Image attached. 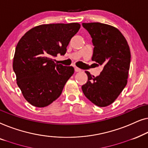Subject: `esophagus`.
Listing matches in <instances>:
<instances>
[{"mask_svg": "<svg viewBox=\"0 0 148 148\" xmlns=\"http://www.w3.org/2000/svg\"><path fill=\"white\" fill-rule=\"evenodd\" d=\"M74 70H75V72H82V70L80 69V68H77V67H75V68H74Z\"/></svg>", "mask_w": 148, "mask_h": 148, "instance_id": "esophagus-1", "label": "esophagus"}]
</instances>
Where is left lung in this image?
I'll return each mask as SVG.
<instances>
[{
	"instance_id": "1",
	"label": "left lung",
	"mask_w": 148,
	"mask_h": 148,
	"mask_svg": "<svg viewBox=\"0 0 148 148\" xmlns=\"http://www.w3.org/2000/svg\"><path fill=\"white\" fill-rule=\"evenodd\" d=\"M82 26L92 39V60L103 66L97 77L86 71L88 81L82 85V92L98 107H107L115 101L127 83L130 47L122 33L113 26L101 23H83Z\"/></svg>"
}]
</instances>
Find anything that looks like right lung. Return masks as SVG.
Returning <instances> with one entry per match:
<instances>
[{
	"instance_id": "right-lung-1",
	"label": "right lung",
	"mask_w": 148,
	"mask_h": 148,
	"mask_svg": "<svg viewBox=\"0 0 148 148\" xmlns=\"http://www.w3.org/2000/svg\"><path fill=\"white\" fill-rule=\"evenodd\" d=\"M80 27L77 23L41 25L28 31L18 42L12 68L18 86L31 105L47 107L61 95L74 69L57 64L53 57L66 53Z\"/></svg>"
}]
</instances>
